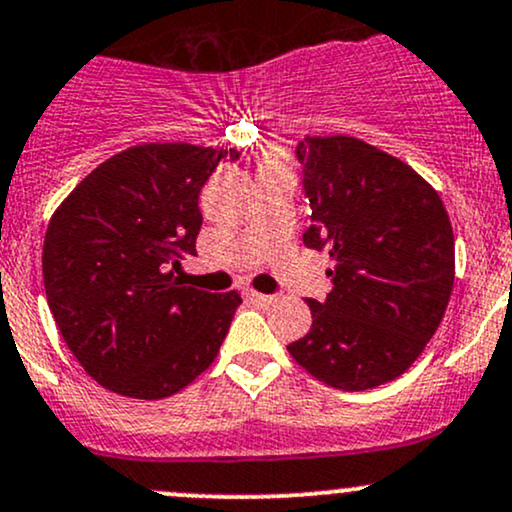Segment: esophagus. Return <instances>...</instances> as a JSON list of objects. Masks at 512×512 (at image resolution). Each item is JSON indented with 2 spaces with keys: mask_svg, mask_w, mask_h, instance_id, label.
<instances>
[{
  "mask_svg": "<svg viewBox=\"0 0 512 512\" xmlns=\"http://www.w3.org/2000/svg\"><path fill=\"white\" fill-rule=\"evenodd\" d=\"M247 299H250L252 306H257V308H269L274 303V296L260 294V291H247Z\"/></svg>",
  "mask_w": 512,
  "mask_h": 512,
  "instance_id": "34e87169",
  "label": "esophagus"
}]
</instances>
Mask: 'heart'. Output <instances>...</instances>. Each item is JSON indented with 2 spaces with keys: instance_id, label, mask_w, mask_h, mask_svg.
<instances>
[{
  "instance_id": "heart-1",
  "label": "heart",
  "mask_w": 512,
  "mask_h": 512,
  "mask_svg": "<svg viewBox=\"0 0 512 512\" xmlns=\"http://www.w3.org/2000/svg\"><path fill=\"white\" fill-rule=\"evenodd\" d=\"M286 157L282 150H267L265 155H262V162H260V172L262 170H286Z\"/></svg>"
}]
</instances>
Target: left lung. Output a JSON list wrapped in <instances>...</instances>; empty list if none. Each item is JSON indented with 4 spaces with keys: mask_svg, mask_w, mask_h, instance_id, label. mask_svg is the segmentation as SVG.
<instances>
[{
    "mask_svg": "<svg viewBox=\"0 0 512 512\" xmlns=\"http://www.w3.org/2000/svg\"><path fill=\"white\" fill-rule=\"evenodd\" d=\"M333 291L308 299L311 330L286 350L313 379L367 391L398 379L440 328L454 286V233L440 194L411 165L352 136L296 148Z\"/></svg>",
    "mask_w": 512,
    "mask_h": 512,
    "instance_id": "obj_1",
    "label": "left lung"
}]
</instances>
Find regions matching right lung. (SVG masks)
I'll use <instances>...</instances> for the list:
<instances>
[{
	"mask_svg": "<svg viewBox=\"0 0 512 512\" xmlns=\"http://www.w3.org/2000/svg\"><path fill=\"white\" fill-rule=\"evenodd\" d=\"M238 150L143 143L121 150L67 194L43 240V286L65 345L104 389L160 401L211 367L238 291L182 286L196 255L199 192Z\"/></svg>",
	"mask_w": 512,
	"mask_h": 512,
	"instance_id": "obj_1",
	"label": "right lung"
}]
</instances>
